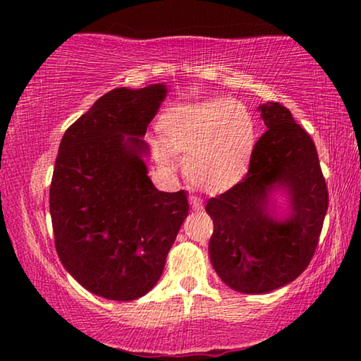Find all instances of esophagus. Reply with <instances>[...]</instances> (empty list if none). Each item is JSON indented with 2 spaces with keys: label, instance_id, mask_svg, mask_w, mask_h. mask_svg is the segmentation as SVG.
<instances>
[{
  "label": "esophagus",
  "instance_id": "obj_1",
  "mask_svg": "<svg viewBox=\"0 0 361 361\" xmlns=\"http://www.w3.org/2000/svg\"><path fill=\"white\" fill-rule=\"evenodd\" d=\"M190 204H192V209H194V210H202V209H204V205H202V200L199 199V197H195V195L190 197Z\"/></svg>",
  "mask_w": 361,
  "mask_h": 361
}]
</instances>
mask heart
<instances>
[{
    "instance_id": "1",
    "label": "heart",
    "mask_w": 361,
    "mask_h": 361,
    "mask_svg": "<svg viewBox=\"0 0 361 361\" xmlns=\"http://www.w3.org/2000/svg\"><path fill=\"white\" fill-rule=\"evenodd\" d=\"M162 140L156 142L164 161L185 154L184 174L202 190L219 192L235 185L246 172L255 149L256 128L243 105L215 98L177 105L161 116Z\"/></svg>"
}]
</instances>
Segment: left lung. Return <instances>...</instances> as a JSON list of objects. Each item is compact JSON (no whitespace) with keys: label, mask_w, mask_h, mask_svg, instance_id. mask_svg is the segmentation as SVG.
<instances>
[{"label":"left lung","mask_w":361,"mask_h":361,"mask_svg":"<svg viewBox=\"0 0 361 361\" xmlns=\"http://www.w3.org/2000/svg\"><path fill=\"white\" fill-rule=\"evenodd\" d=\"M258 110L268 131L256 141L245 179L205 207L214 220L212 266L226 286L245 294L283 288L307 268L329 207L312 137L281 103ZM276 190L288 194L284 217L274 210Z\"/></svg>","instance_id":"left-lung-1"}]
</instances>
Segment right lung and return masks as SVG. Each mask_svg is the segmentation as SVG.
<instances>
[{"mask_svg": "<svg viewBox=\"0 0 361 361\" xmlns=\"http://www.w3.org/2000/svg\"><path fill=\"white\" fill-rule=\"evenodd\" d=\"M167 95L164 83L105 93L63 135L49 192L63 268L90 293L135 300L154 288L189 214L184 190L147 176L142 140Z\"/></svg>", "mask_w": 361, "mask_h": 361, "instance_id": "obj_1", "label": "right lung"}]
</instances>
